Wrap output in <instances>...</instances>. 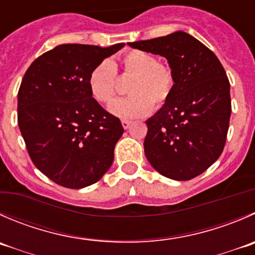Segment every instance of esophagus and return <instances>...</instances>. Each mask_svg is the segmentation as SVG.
Segmentation results:
<instances>
[{"mask_svg": "<svg viewBox=\"0 0 255 255\" xmlns=\"http://www.w3.org/2000/svg\"><path fill=\"white\" fill-rule=\"evenodd\" d=\"M122 126H123V128H125V129H128V128H129V126H130V121L123 120L122 121Z\"/></svg>", "mask_w": 255, "mask_h": 255, "instance_id": "esophagus-1", "label": "esophagus"}]
</instances>
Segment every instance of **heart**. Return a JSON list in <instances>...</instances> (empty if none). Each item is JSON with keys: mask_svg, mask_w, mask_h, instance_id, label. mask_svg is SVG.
I'll use <instances>...</instances> for the list:
<instances>
[{"mask_svg": "<svg viewBox=\"0 0 255 255\" xmlns=\"http://www.w3.org/2000/svg\"><path fill=\"white\" fill-rule=\"evenodd\" d=\"M123 73L133 76L128 85L130 96L118 98L108 106V112L121 120H135L149 115L169 100L174 87V76L167 66L158 63L157 57L145 51L133 49L122 57ZM90 93L97 102L110 103L117 91V68L115 62L103 59L88 75Z\"/></svg>", "mask_w": 255, "mask_h": 255, "instance_id": "b5f03b06", "label": "heart"}]
</instances>
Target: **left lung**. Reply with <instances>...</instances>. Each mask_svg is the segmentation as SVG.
<instances>
[{
    "label": "left lung",
    "instance_id": "left-lung-1",
    "mask_svg": "<svg viewBox=\"0 0 255 255\" xmlns=\"http://www.w3.org/2000/svg\"><path fill=\"white\" fill-rule=\"evenodd\" d=\"M168 61L174 87L145 121L144 153L157 172L174 180L202 174L219 158L232 113L231 85L216 54L183 31L128 43Z\"/></svg>",
    "mask_w": 255,
    "mask_h": 255
}]
</instances>
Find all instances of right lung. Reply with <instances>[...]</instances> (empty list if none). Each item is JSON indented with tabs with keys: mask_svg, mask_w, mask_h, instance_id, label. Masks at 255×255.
I'll list each match as a JSON object with an SVG mask.
<instances>
[{
	"mask_svg": "<svg viewBox=\"0 0 255 255\" xmlns=\"http://www.w3.org/2000/svg\"><path fill=\"white\" fill-rule=\"evenodd\" d=\"M122 47L59 44L24 73L17 103L19 130L33 164L62 187H88L112 165L125 129L91 96L87 80L97 63Z\"/></svg>",
	"mask_w": 255,
	"mask_h": 255,
	"instance_id": "1",
	"label": "right lung"
}]
</instances>
